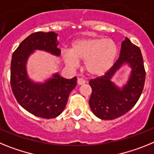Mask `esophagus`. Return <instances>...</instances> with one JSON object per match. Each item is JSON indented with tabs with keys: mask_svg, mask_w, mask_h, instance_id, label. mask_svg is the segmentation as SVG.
<instances>
[{
	"mask_svg": "<svg viewBox=\"0 0 154 154\" xmlns=\"http://www.w3.org/2000/svg\"><path fill=\"white\" fill-rule=\"evenodd\" d=\"M77 83H78V85H83V84L85 83V81L83 79L79 78L78 80H77Z\"/></svg>",
	"mask_w": 154,
	"mask_h": 154,
	"instance_id": "34e87169",
	"label": "esophagus"
}]
</instances>
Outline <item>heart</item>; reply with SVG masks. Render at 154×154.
<instances>
[{
  "label": "heart",
  "instance_id": "b5f03b06",
  "mask_svg": "<svg viewBox=\"0 0 154 154\" xmlns=\"http://www.w3.org/2000/svg\"><path fill=\"white\" fill-rule=\"evenodd\" d=\"M118 55V47L112 39L85 38L75 41L70 51L62 53L67 66L75 68L79 61H84V68L92 76H101L112 69Z\"/></svg>",
  "mask_w": 154,
  "mask_h": 154
}]
</instances>
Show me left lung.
<instances>
[{"label":"left lung","instance_id":"left-lung-1","mask_svg":"<svg viewBox=\"0 0 154 154\" xmlns=\"http://www.w3.org/2000/svg\"><path fill=\"white\" fill-rule=\"evenodd\" d=\"M131 68L129 79L121 88L112 81L114 75L123 64ZM146 72L139 47L125 38L119 57L112 69L104 75L89 81L92 94L89 106L94 115L101 119H114L130 111L141 96Z\"/></svg>","mask_w":154,"mask_h":154}]
</instances>
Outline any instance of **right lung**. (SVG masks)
Instances as JSON below:
<instances>
[{
    "instance_id": "add662e5",
    "label": "right lung",
    "mask_w": 154,
    "mask_h": 154,
    "mask_svg": "<svg viewBox=\"0 0 154 154\" xmlns=\"http://www.w3.org/2000/svg\"><path fill=\"white\" fill-rule=\"evenodd\" d=\"M57 36L53 31L31 34L14 51L11 63V85L17 103L30 113L44 119L62 113L71 91L76 86V77L67 79L55 73L44 83H38L27 73V61L35 50L60 55Z\"/></svg>"
}]
</instances>
